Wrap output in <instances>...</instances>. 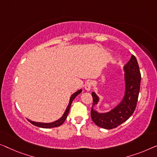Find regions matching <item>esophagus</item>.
I'll return each mask as SVG.
<instances>
[{
	"label": "esophagus",
	"mask_w": 157,
	"mask_h": 157,
	"mask_svg": "<svg viewBox=\"0 0 157 157\" xmlns=\"http://www.w3.org/2000/svg\"><path fill=\"white\" fill-rule=\"evenodd\" d=\"M85 89L86 91H90L92 89V82L90 81H87L85 82Z\"/></svg>",
	"instance_id": "34e87169"
}]
</instances>
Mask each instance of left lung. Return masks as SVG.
Segmentation results:
<instances>
[{
	"label": "left lung",
	"instance_id": "obj_1",
	"mask_svg": "<svg viewBox=\"0 0 157 157\" xmlns=\"http://www.w3.org/2000/svg\"><path fill=\"white\" fill-rule=\"evenodd\" d=\"M125 71V91L122 101L118 106L107 113H100L93 109L97 104L99 97L94 92L92 93L93 98L91 117L93 122L97 126L104 129H113L125 122L134 113L137 106L140 89L141 74L137 60L135 56L124 65Z\"/></svg>",
	"mask_w": 157,
	"mask_h": 157
}]
</instances>
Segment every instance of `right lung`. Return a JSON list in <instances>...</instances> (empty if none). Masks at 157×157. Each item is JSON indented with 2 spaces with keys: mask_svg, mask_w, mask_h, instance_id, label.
Wrapping results in <instances>:
<instances>
[{
  "mask_svg": "<svg viewBox=\"0 0 157 157\" xmlns=\"http://www.w3.org/2000/svg\"><path fill=\"white\" fill-rule=\"evenodd\" d=\"M82 92V90H78V92H75L73 94H72L71 97V99H70V101H69V104H68V106H67L66 110H65V113L63 116L60 118V119H58V120L54 121V122H52V123H38V122H34V121H29L30 123L32 124H33L34 125H36L37 127H39V128H55V127H58V126L61 125L63 123H64V121H65V119H66L67 115H68V113H69V111H70V109H71V104L72 101H73L75 98L77 96H78L79 94H80Z\"/></svg>",
  "mask_w": 157,
  "mask_h": 157,
  "instance_id": "obj_1",
  "label": "right lung"
}]
</instances>
